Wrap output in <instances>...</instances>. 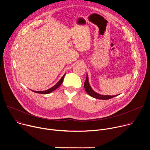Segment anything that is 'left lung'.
Listing matches in <instances>:
<instances>
[{
	"label": "left lung",
	"mask_w": 150,
	"mask_h": 150,
	"mask_svg": "<svg viewBox=\"0 0 150 150\" xmlns=\"http://www.w3.org/2000/svg\"><path fill=\"white\" fill-rule=\"evenodd\" d=\"M84 88L85 90V91L87 93V94H88L90 96L95 98H97V99H100V100H108V99H110L113 97H115L116 96H117V95L115 96H103V95H101L99 94L98 93H97L96 92H95L92 88L91 87L89 83V81H88V74H87V78H86V80H85V82H84Z\"/></svg>",
	"instance_id": "8db88e82"
}]
</instances>
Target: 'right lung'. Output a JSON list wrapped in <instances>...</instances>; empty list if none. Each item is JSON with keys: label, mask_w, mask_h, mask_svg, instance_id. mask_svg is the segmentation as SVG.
Instances as JSON below:
<instances>
[{"label": "right lung", "mask_w": 150, "mask_h": 150, "mask_svg": "<svg viewBox=\"0 0 150 150\" xmlns=\"http://www.w3.org/2000/svg\"><path fill=\"white\" fill-rule=\"evenodd\" d=\"M65 74H64L63 75V76L61 78V79L54 85L53 87H52V88H49V89H48V90H46V91H33V90H32L33 92H34V93H38V94H49V93H52V91H54L55 90H56L57 88H59V86L60 85L62 84V83L63 82V78H64V77H65Z\"/></svg>", "instance_id": "add662e5"}]
</instances>
